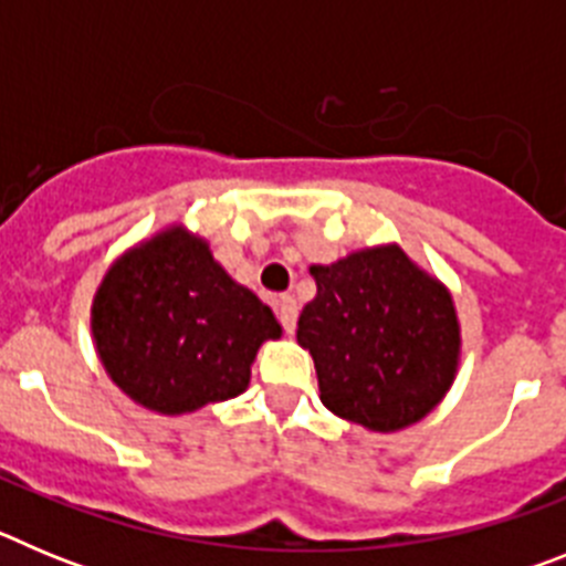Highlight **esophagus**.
<instances>
[{
	"instance_id": "1",
	"label": "esophagus",
	"mask_w": 566,
	"mask_h": 566,
	"mask_svg": "<svg viewBox=\"0 0 566 566\" xmlns=\"http://www.w3.org/2000/svg\"><path fill=\"white\" fill-rule=\"evenodd\" d=\"M277 319L280 326H283V332L294 334V328H297V300H294L292 294L277 297Z\"/></svg>"
}]
</instances>
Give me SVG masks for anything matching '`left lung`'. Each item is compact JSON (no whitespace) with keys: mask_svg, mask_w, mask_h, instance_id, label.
<instances>
[{"mask_svg":"<svg viewBox=\"0 0 566 566\" xmlns=\"http://www.w3.org/2000/svg\"><path fill=\"white\" fill-rule=\"evenodd\" d=\"M312 274L317 297L300 314L297 343L328 411L382 433L431 413L459 365L448 289L399 247L363 249Z\"/></svg>","mask_w":566,"mask_h":566,"instance_id":"8db88e82","label":"left lung"}]
</instances>
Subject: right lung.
<instances>
[{
	"instance_id": "1",
	"label": "right lung",
	"mask_w": 566,
	"mask_h": 566,
	"mask_svg": "<svg viewBox=\"0 0 566 566\" xmlns=\"http://www.w3.org/2000/svg\"><path fill=\"white\" fill-rule=\"evenodd\" d=\"M93 337L113 382L155 413L198 411L247 391L249 368L280 323L184 229L135 247L102 280Z\"/></svg>"
}]
</instances>
